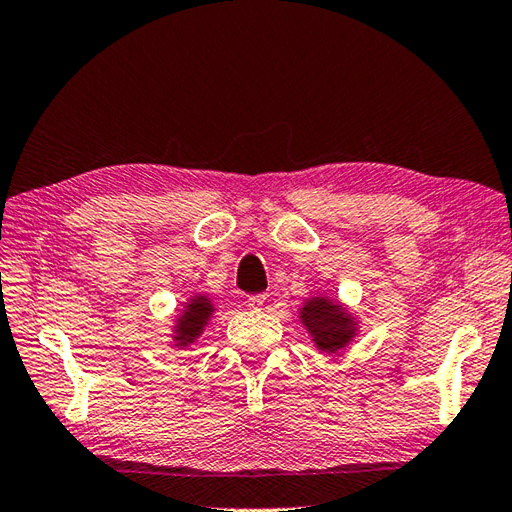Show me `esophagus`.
<instances>
[{
  "label": "esophagus",
  "mask_w": 512,
  "mask_h": 512,
  "mask_svg": "<svg viewBox=\"0 0 512 512\" xmlns=\"http://www.w3.org/2000/svg\"><path fill=\"white\" fill-rule=\"evenodd\" d=\"M265 294H250V297H247V307L250 309H254V312H258V309L265 305Z\"/></svg>",
  "instance_id": "obj_1"
}]
</instances>
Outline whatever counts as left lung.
Here are the masks:
<instances>
[{"instance_id":"left-lung-1","label":"left lung","mask_w":512,"mask_h":512,"mask_svg":"<svg viewBox=\"0 0 512 512\" xmlns=\"http://www.w3.org/2000/svg\"><path fill=\"white\" fill-rule=\"evenodd\" d=\"M301 320L312 333L314 342L324 352H335L350 342L354 322L342 312V307L324 297L309 299L301 309Z\"/></svg>"}]
</instances>
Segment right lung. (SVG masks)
<instances>
[{"label": "right lung", "mask_w": 512, "mask_h": 512, "mask_svg": "<svg viewBox=\"0 0 512 512\" xmlns=\"http://www.w3.org/2000/svg\"><path fill=\"white\" fill-rule=\"evenodd\" d=\"M213 312L211 301L207 297H194L192 303L185 309L183 316L177 324V335H175V346H188L194 339L203 333V327L209 322V316Z\"/></svg>", "instance_id": "obj_1"}]
</instances>
